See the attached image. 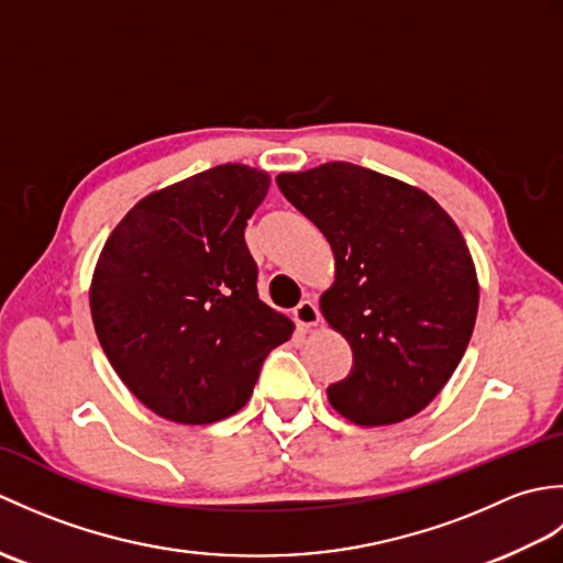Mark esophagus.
<instances>
[{
    "label": "esophagus",
    "mask_w": 563,
    "mask_h": 563,
    "mask_svg": "<svg viewBox=\"0 0 563 563\" xmlns=\"http://www.w3.org/2000/svg\"><path fill=\"white\" fill-rule=\"evenodd\" d=\"M292 317H295V321H297V324H300L302 329H309V327L319 324V307H317L312 300H302L300 305L295 307Z\"/></svg>",
    "instance_id": "1"
}]
</instances>
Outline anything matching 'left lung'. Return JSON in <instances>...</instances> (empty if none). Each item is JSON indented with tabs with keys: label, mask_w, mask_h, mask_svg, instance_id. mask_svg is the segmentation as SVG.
Segmentation results:
<instances>
[{
	"label": "left lung",
	"mask_w": 563,
	"mask_h": 563,
	"mask_svg": "<svg viewBox=\"0 0 563 563\" xmlns=\"http://www.w3.org/2000/svg\"><path fill=\"white\" fill-rule=\"evenodd\" d=\"M280 194L331 244L321 314L353 367L327 394L357 426H387L438 397L472 339L479 285L457 224L423 190L351 162L280 174Z\"/></svg>",
	"instance_id": "1"
}]
</instances>
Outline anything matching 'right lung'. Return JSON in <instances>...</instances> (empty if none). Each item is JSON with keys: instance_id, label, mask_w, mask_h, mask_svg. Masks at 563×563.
<instances>
[{"instance_id": "1", "label": "right lung", "mask_w": 563, "mask_h": 563, "mask_svg": "<svg viewBox=\"0 0 563 563\" xmlns=\"http://www.w3.org/2000/svg\"><path fill=\"white\" fill-rule=\"evenodd\" d=\"M266 172L220 164L142 198L106 242L93 329L135 397L176 423H214L249 401L292 321L258 300L246 220Z\"/></svg>"}]
</instances>
